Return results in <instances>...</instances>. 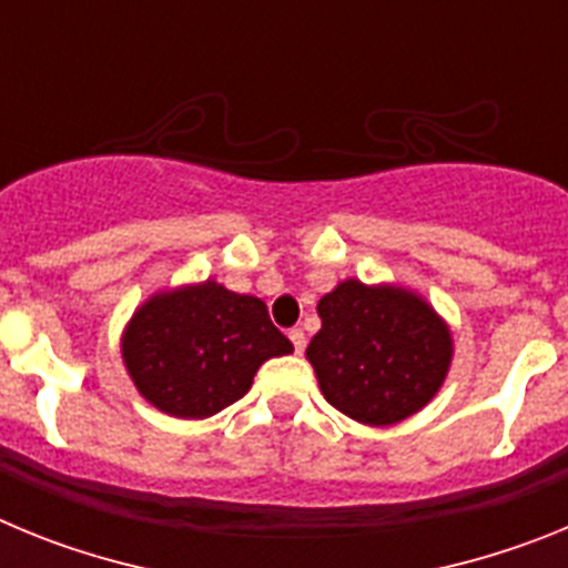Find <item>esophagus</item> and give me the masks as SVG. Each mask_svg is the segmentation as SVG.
Returning a JSON list of instances; mask_svg holds the SVG:
<instances>
[{"label": "esophagus", "instance_id": "1", "mask_svg": "<svg viewBox=\"0 0 568 568\" xmlns=\"http://www.w3.org/2000/svg\"><path fill=\"white\" fill-rule=\"evenodd\" d=\"M290 341H293L295 353H304V346H307V335L301 333V329H290Z\"/></svg>", "mask_w": 568, "mask_h": 568}]
</instances>
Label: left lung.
<instances>
[{"label":"left lung","instance_id":"obj_1","mask_svg":"<svg viewBox=\"0 0 568 568\" xmlns=\"http://www.w3.org/2000/svg\"><path fill=\"white\" fill-rule=\"evenodd\" d=\"M318 318L307 361L346 418L393 426L440 393L455 358L453 329L418 290L344 278L321 295Z\"/></svg>","mask_w":568,"mask_h":568}]
</instances>
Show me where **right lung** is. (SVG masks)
Masks as SVG:
<instances>
[{
    "label": "right lung",
    "instance_id": "obj_1",
    "mask_svg": "<svg viewBox=\"0 0 568 568\" xmlns=\"http://www.w3.org/2000/svg\"><path fill=\"white\" fill-rule=\"evenodd\" d=\"M135 393L170 418L202 420L247 395L258 366L293 353L267 304L215 278L155 290L122 329Z\"/></svg>",
    "mask_w": 568,
    "mask_h": 568
}]
</instances>
